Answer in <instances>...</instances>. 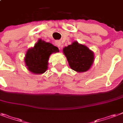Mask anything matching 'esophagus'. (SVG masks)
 <instances>
[{"mask_svg":"<svg viewBox=\"0 0 123 123\" xmlns=\"http://www.w3.org/2000/svg\"><path fill=\"white\" fill-rule=\"evenodd\" d=\"M55 44H56V45L58 47H60V46H61V43H60V41H56Z\"/></svg>","mask_w":123,"mask_h":123,"instance_id":"esophagus-1","label":"esophagus"}]
</instances>
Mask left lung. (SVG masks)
Instances as JSON below:
<instances>
[{"label": "left lung", "instance_id": "left-lung-1", "mask_svg": "<svg viewBox=\"0 0 123 123\" xmlns=\"http://www.w3.org/2000/svg\"><path fill=\"white\" fill-rule=\"evenodd\" d=\"M64 55L68 60L69 66L77 72L89 70L94 63V52L86 46L74 41L63 49Z\"/></svg>", "mask_w": 123, "mask_h": 123}]
</instances>
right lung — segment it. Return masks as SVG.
Instances as JSON below:
<instances>
[{
    "label": "right lung",
    "mask_w": 123,
    "mask_h": 123,
    "mask_svg": "<svg viewBox=\"0 0 123 123\" xmlns=\"http://www.w3.org/2000/svg\"><path fill=\"white\" fill-rule=\"evenodd\" d=\"M58 51L56 46L39 39L34 47L26 52L24 62L27 70L34 74H43L48 69L49 56Z\"/></svg>",
    "instance_id": "obj_1"
}]
</instances>
